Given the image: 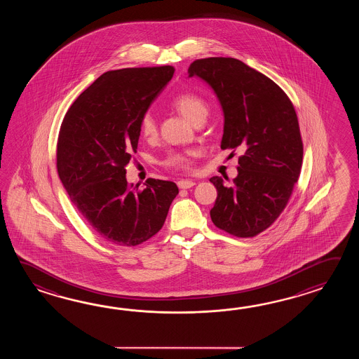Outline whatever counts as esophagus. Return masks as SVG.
<instances>
[{
    "mask_svg": "<svg viewBox=\"0 0 359 359\" xmlns=\"http://www.w3.org/2000/svg\"><path fill=\"white\" fill-rule=\"evenodd\" d=\"M177 184H178L180 189H191L195 184V182L191 181V180H181V181L177 182Z\"/></svg>",
    "mask_w": 359,
    "mask_h": 359,
    "instance_id": "34e87169",
    "label": "esophagus"
}]
</instances>
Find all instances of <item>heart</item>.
I'll use <instances>...</instances> for the list:
<instances>
[{
    "label": "heart",
    "instance_id": "b5f03b06",
    "mask_svg": "<svg viewBox=\"0 0 359 359\" xmlns=\"http://www.w3.org/2000/svg\"><path fill=\"white\" fill-rule=\"evenodd\" d=\"M172 105L176 107L181 114L190 122L196 123L205 121L208 115V104L205 100L195 93L183 92L172 100ZM140 132L145 138L156 136L158 124L151 113H145L140 119ZM163 164L168 168L187 170L191 168L190 153L189 151H170L163 161Z\"/></svg>",
    "mask_w": 359,
    "mask_h": 359
}]
</instances>
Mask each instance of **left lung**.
Listing matches in <instances>:
<instances>
[{
  "label": "left lung",
  "instance_id": "obj_1",
  "mask_svg": "<svg viewBox=\"0 0 359 359\" xmlns=\"http://www.w3.org/2000/svg\"><path fill=\"white\" fill-rule=\"evenodd\" d=\"M189 76L204 79L219 99L221 149L243 151L233 182L210 178L218 194L210 218L229 235L257 236L283 213L300 176L303 141L297 111L280 86L233 57L195 60Z\"/></svg>",
  "mask_w": 359,
  "mask_h": 359
}]
</instances>
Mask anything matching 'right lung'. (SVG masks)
Masks as SVG:
<instances>
[{
  "label": "right lung",
  "mask_w": 359,
  "mask_h": 359,
  "mask_svg": "<svg viewBox=\"0 0 359 359\" xmlns=\"http://www.w3.org/2000/svg\"><path fill=\"white\" fill-rule=\"evenodd\" d=\"M170 65L110 70L69 107L61 123L56 167L72 204L110 244L136 246L161 231L178 194L175 182H127L140 119L172 79Z\"/></svg>",
  "instance_id": "obj_1"
}]
</instances>
